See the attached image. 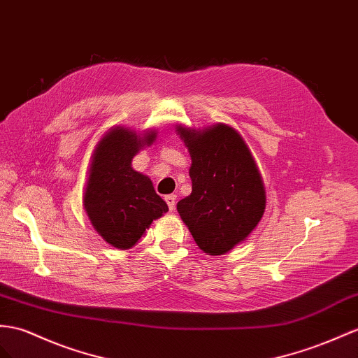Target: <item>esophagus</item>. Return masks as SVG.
<instances>
[{
  "instance_id": "1",
  "label": "esophagus",
  "mask_w": 358,
  "mask_h": 358,
  "mask_svg": "<svg viewBox=\"0 0 358 358\" xmlns=\"http://www.w3.org/2000/svg\"><path fill=\"white\" fill-rule=\"evenodd\" d=\"M176 199H177L176 195H166V196H164V201H166V204H168L171 212H173V210H176Z\"/></svg>"
}]
</instances>
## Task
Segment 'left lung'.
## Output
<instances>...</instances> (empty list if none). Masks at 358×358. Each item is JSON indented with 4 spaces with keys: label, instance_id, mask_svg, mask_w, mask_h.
I'll return each instance as SVG.
<instances>
[{
    "label": "left lung",
    "instance_id": "left-lung-1",
    "mask_svg": "<svg viewBox=\"0 0 358 358\" xmlns=\"http://www.w3.org/2000/svg\"><path fill=\"white\" fill-rule=\"evenodd\" d=\"M192 164V194L177 210L198 248L224 255L245 242L266 208V190L251 150L227 124L195 130L177 125Z\"/></svg>",
    "mask_w": 358,
    "mask_h": 358
}]
</instances>
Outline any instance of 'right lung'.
Masks as SVG:
<instances>
[{
  "instance_id": "1",
  "label": "right lung",
  "mask_w": 358,
  "mask_h": 358,
  "mask_svg": "<svg viewBox=\"0 0 358 358\" xmlns=\"http://www.w3.org/2000/svg\"><path fill=\"white\" fill-rule=\"evenodd\" d=\"M155 130L142 134L128 127H112L92 152L83 207L92 227L117 250H130L168 204L155 194L150 177L133 169L134 155L152 145Z\"/></svg>"
}]
</instances>
